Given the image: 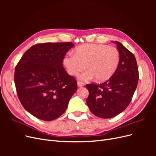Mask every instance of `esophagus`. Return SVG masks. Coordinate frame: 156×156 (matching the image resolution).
<instances>
[{
    "label": "esophagus",
    "mask_w": 156,
    "mask_h": 156,
    "mask_svg": "<svg viewBox=\"0 0 156 156\" xmlns=\"http://www.w3.org/2000/svg\"><path fill=\"white\" fill-rule=\"evenodd\" d=\"M77 85H78V87H82L84 85V83L81 81H77Z\"/></svg>",
    "instance_id": "esophagus-1"
}]
</instances>
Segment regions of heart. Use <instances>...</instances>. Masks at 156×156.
<instances>
[{"label": "heart", "instance_id": "b5f03b06", "mask_svg": "<svg viewBox=\"0 0 156 156\" xmlns=\"http://www.w3.org/2000/svg\"><path fill=\"white\" fill-rule=\"evenodd\" d=\"M120 53L115 47L103 44H84L75 49L73 54L65 56L63 63L69 74L77 75L85 67L80 79L88 81L96 77L104 81L112 76L119 66Z\"/></svg>", "mask_w": 156, "mask_h": 156}]
</instances>
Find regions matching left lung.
Here are the masks:
<instances>
[{
    "label": "left lung",
    "instance_id": "left-lung-1",
    "mask_svg": "<svg viewBox=\"0 0 156 156\" xmlns=\"http://www.w3.org/2000/svg\"><path fill=\"white\" fill-rule=\"evenodd\" d=\"M120 63L115 73L100 84H88L87 104L94 115L111 119L123 112L130 103L137 87L139 70L134 55L119 41Z\"/></svg>",
    "mask_w": 156,
    "mask_h": 156
}]
</instances>
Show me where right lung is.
<instances>
[{"mask_svg":"<svg viewBox=\"0 0 156 156\" xmlns=\"http://www.w3.org/2000/svg\"><path fill=\"white\" fill-rule=\"evenodd\" d=\"M72 42L32 46L16 67L14 82L22 105L37 119L51 121L66 110L77 83L62 62Z\"/></svg>","mask_w":156,"mask_h":156,"instance_id":"1","label":"right lung"}]
</instances>
